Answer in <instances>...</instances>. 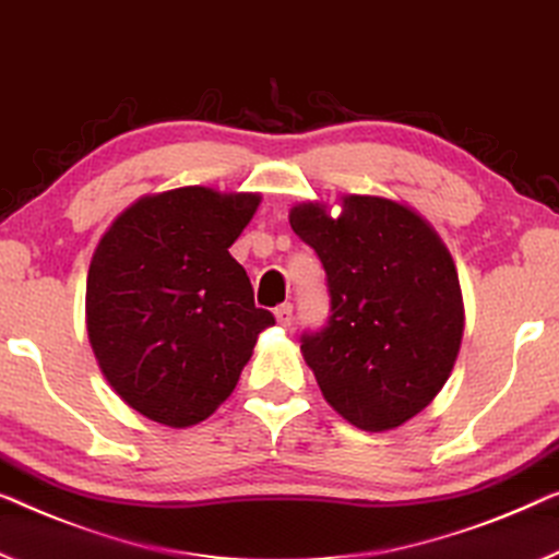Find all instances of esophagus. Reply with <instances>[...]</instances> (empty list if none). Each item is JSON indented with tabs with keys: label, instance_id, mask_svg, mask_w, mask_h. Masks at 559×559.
I'll return each mask as SVG.
<instances>
[{
	"label": "esophagus",
	"instance_id": "1",
	"mask_svg": "<svg viewBox=\"0 0 559 559\" xmlns=\"http://www.w3.org/2000/svg\"><path fill=\"white\" fill-rule=\"evenodd\" d=\"M276 321H278V326H283V329H288L290 323H294V306L290 304H281V306H276Z\"/></svg>",
	"mask_w": 559,
	"mask_h": 559
}]
</instances>
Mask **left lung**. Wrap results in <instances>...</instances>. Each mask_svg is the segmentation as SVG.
Listing matches in <instances>:
<instances>
[{
	"instance_id": "obj_1",
	"label": "left lung",
	"mask_w": 559,
	"mask_h": 559,
	"mask_svg": "<svg viewBox=\"0 0 559 559\" xmlns=\"http://www.w3.org/2000/svg\"><path fill=\"white\" fill-rule=\"evenodd\" d=\"M288 221L326 271L329 321L301 336L323 396L364 431L402 427L439 394L460 354L452 255L421 215L386 198L346 195L338 218L301 203Z\"/></svg>"
}]
</instances>
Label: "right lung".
I'll list each match as a JSON object with an SVG mask.
<instances>
[{
	"label": "right lung",
	"mask_w": 559,
	"mask_h": 559,
	"mask_svg": "<svg viewBox=\"0 0 559 559\" xmlns=\"http://www.w3.org/2000/svg\"><path fill=\"white\" fill-rule=\"evenodd\" d=\"M261 195L178 188L130 205L87 273V333L124 404L165 427H193L236 389L255 338L276 323L255 308L228 253Z\"/></svg>",
	"instance_id": "1"
}]
</instances>
